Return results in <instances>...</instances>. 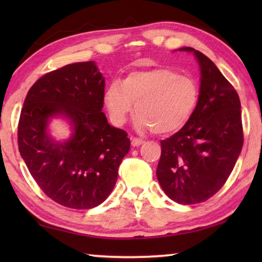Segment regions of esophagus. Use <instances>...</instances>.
<instances>
[{"label":"esophagus","mask_w":262,"mask_h":262,"mask_svg":"<svg viewBox=\"0 0 262 262\" xmlns=\"http://www.w3.org/2000/svg\"><path fill=\"white\" fill-rule=\"evenodd\" d=\"M144 141L139 139V137H132V145L133 147H139V145L143 144Z\"/></svg>","instance_id":"1"}]
</instances>
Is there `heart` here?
<instances>
[{"label": "heart", "mask_w": 262, "mask_h": 262, "mask_svg": "<svg viewBox=\"0 0 262 262\" xmlns=\"http://www.w3.org/2000/svg\"><path fill=\"white\" fill-rule=\"evenodd\" d=\"M200 89L193 77L172 68L130 73L123 82H113L105 103L115 125H123L134 110L136 125L165 135L180 130L196 108Z\"/></svg>", "instance_id": "1"}]
</instances>
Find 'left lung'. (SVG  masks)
<instances>
[{
	"instance_id": "1",
	"label": "left lung",
	"mask_w": 262,
	"mask_h": 262,
	"mask_svg": "<svg viewBox=\"0 0 262 262\" xmlns=\"http://www.w3.org/2000/svg\"><path fill=\"white\" fill-rule=\"evenodd\" d=\"M201 69L200 98L192 118L166 140L157 179L171 200L180 205L205 202L223 187L244 143L241 100L232 84L209 57L192 47Z\"/></svg>"
}]
</instances>
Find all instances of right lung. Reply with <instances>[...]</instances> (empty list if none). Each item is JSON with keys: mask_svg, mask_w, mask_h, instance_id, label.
<instances>
[{"mask_svg": "<svg viewBox=\"0 0 262 262\" xmlns=\"http://www.w3.org/2000/svg\"><path fill=\"white\" fill-rule=\"evenodd\" d=\"M105 79L94 61L53 70L35 82L18 121V149L35 183L48 198L73 209L103 203L129 151L127 132L108 125L104 106ZM64 115L72 139L56 144L48 136V119Z\"/></svg>", "mask_w": 262, "mask_h": 262, "instance_id": "1", "label": "right lung"}]
</instances>
